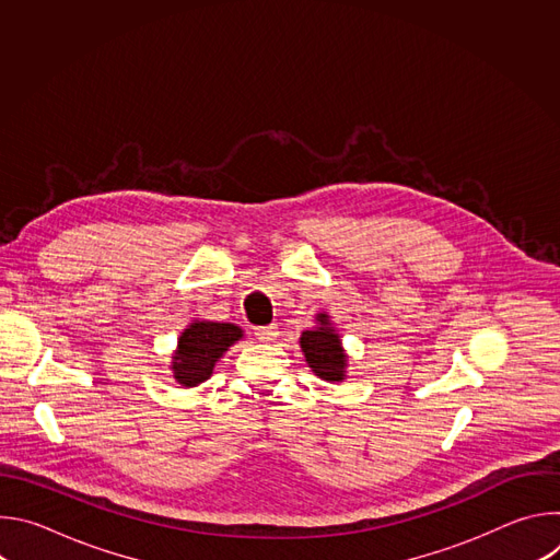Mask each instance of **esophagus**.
Instances as JSON below:
<instances>
[{
  "label": "esophagus",
  "mask_w": 560,
  "mask_h": 560,
  "mask_svg": "<svg viewBox=\"0 0 560 560\" xmlns=\"http://www.w3.org/2000/svg\"><path fill=\"white\" fill-rule=\"evenodd\" d=\"M255 337L259 341H272L277 337V326H261L255 330Z\"/></svg>",
  "instance_id": "34e87169"
}]
</instances>
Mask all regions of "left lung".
I'll return each mask as SVG.
<instances>
[{
  "instance_id": "1",
  "label": "left lung",
  "mask_w": 560,
  "mask_h": 560,
  "mask_svg": "<svg viewBox=\"0 0 560 560\" xmlns=\"http://www.w3.org/2000/svg\"><path fill=\"white\" fill-rule=\"evenodd\" d=\"M318 322H322V328L305 330L301 335V350L316 376L341 381L346 372V354L341 350L339 335L328 328V314L318 316Z\"/></svg>"
}]
</instances>
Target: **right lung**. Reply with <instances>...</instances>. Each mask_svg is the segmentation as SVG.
<instances>
[{
    "mask_svg": "<svg viewBox=\"0 0 560 560\" xmlns=\"http://www.w3.org/2000/svg\"><path fill=\"white\" fill-rule=\"evenodd\" d=\"M242 339V328L232 324H214V322H197L179 337V350L175 352V378L195 387L203 383L210 374L219 357Z\"/></svg>",
    "mask_w": 560,
    "mask_h": 560,
    "instance_id": "obj_1",
    "label": "right lung"
}]
</instances>
